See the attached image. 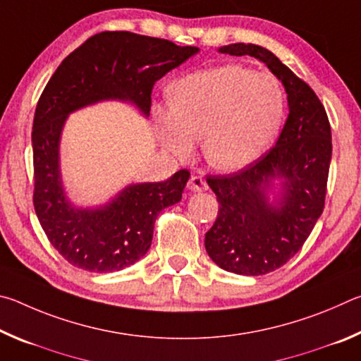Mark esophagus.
<instances>
[{
  "label": "esophagus",
  "instance_id": "34e87169",
  "mask_svg": "<svg viewBox=\"0 0 361 361\" xmlns=\"http://www.w3.org/2000/svg\"><path fill=\"white\" fill-rule=\"evenodd\" d=\"M188 189L192 192H200V191H207V189H209V185H207V181L202 178V176L192 175L191 180L188 181Z\"/></svg>",
  "mask_w": 361,
  "mask_h": 361
}]
</instances>
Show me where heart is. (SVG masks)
<instances>
[{
  "mask_svg": "<svg viewBox=\"0 0 361 361\" xmlns=\"http://www.w3.org/2000/svg\"><path fill=\"white\" fill-rule=\"evenodd\" d=\"M170 106L152 105L164 148L192 156L202 140L205 161L219 172H239L272 148L282 129L285 94L272 75L242 65H219L169 85Z\"/></svg>",
  "mask_w": 361,
  "mask_h": 361,
  "instance_id": "1",
  "label": "heart"
}]
</instances>
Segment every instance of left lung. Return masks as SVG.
<instances>
[{"label":"left lung","mask_w":361,"mask_h":361,"mask_svg":"<svg viewBox=\"0 0 361 361\" xmlns=\"http://www.w3.org/2000/svg\"><path fill=\"white\" fill-rule=\"evenodd\" d=\"M218 52L258 59L282 81L288 100L283 130L267 154L240 172L207 176L219 204L205 234L207 253L224 271L264 276L301 250L322 215L331 127L314 90L271 51L235 42Z\"/></svg>","instance_id":"8db88e82"}]
</instances>
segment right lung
Instances as JSON below:
<instances>
[{
  "instance_id": "obj_1",
  "label": "right lung",
  "mask_w": 361,
  "mask_h": 361,
  "mask_svg": "<svg viewBox=\"0 0 361 361\" xmlns=\"http://www.w3.org/2000/svg\"><path fill=\"white\" fill-rule=\"evenodd\" d=\"M199 47L130 32L94 35L66 57L42 90L33 119V205L52 247L79 269L116 272L143 258L159 213L181 200L186 169L166 181L133 183L105 205L76 207L60 172V138L70 113L105 100L132 103L145 118L156 81Z\"/></svg>"
}]
</instances>
